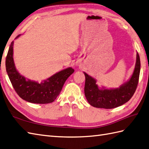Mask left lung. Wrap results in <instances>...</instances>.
Instances as JSON below:
<instances>
[{
	"instance_id": "obj_1",
	"label": "left lung",
	"mask_w": 149,
	"mask_h": 149,
	"mask_svg": "<svg viewBox=\"0 0 149 149\" xmlns=\"http://www.w3.org/2000/svg\"><path fill=\"white\" fill-rule=\"evenodd\" d=\"M140 72V59L136 53V64L133 73L127 82L118 88H100L96 79L84 72L86 77L84 94L89 104L96 108L113 109L127 102L131 98L137 87Z\"/></svg>"
}]
</instances>
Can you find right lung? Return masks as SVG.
<instances>
[{
  "label": "right lung",
  "mask_w": 149,
  "mask_h": 149,
  "mask_svg": "<svg viewBox=\"0 0 149 149\" xmlns=\"http://www.w3.org/2000/svg\"><path fill=\"white\" fill-rule=\"evenodd\" d=\"M21 35H18L15 39ZM14 41L10 45L6 59V68L14 89L20 98L28 102L46 104L54 102L60 94L65 81L74 73L71 67L57 72L39 83L21 75L16 70L13 59Z\"/></svg>",
  "instance_id": "1"
}]
</instances>
